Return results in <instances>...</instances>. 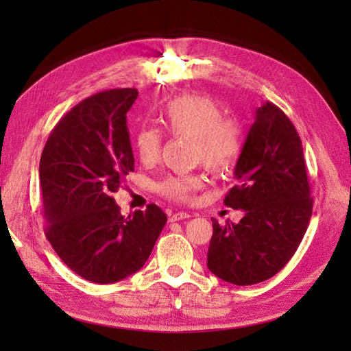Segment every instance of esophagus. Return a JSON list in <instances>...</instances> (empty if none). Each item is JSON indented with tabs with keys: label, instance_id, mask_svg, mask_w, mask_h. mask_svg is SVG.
Segmentation results:
<instances>
[{
	"label": "esophagus",
	"instance_id": "obj_1",
	"mask_svg": "<svg viewBox=\"0 0 351 351\" xmlns=\"http://www.w3.org/2000/svg\"><path fill=\"white\" fill-rule=\"evenodd\" d=\"M191 215L189 213H184V211H178V213H173L169 215V220L170 221H180V220H184V219H190Z\"/></svg>",
	"mask_w": 351,
	"mask_h": 351
}]
</instances>
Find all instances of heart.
Returning <instances> with one entry per match:
<instances>
[{"instance_id": "heart-1", "label": "heart", "mask_w": 351, "mask_h": 351, "mask_svg": "<svg viewBox=\"0 0 351 351\" xmlns=\"http://www.w3.org/2000/svg\"><path fill=\"white\" fill-rule=\"evenodd\" d=\"M160 122L171 137L191 138L190 156L213 173H226L243 151V128L234 117L223 116L220 104L205 95H181L167 102ZM134 147L141 162L152 166L160 160L162 134L155 128H140ZM205 178L199 171L170 175L158 182L161 196L175 202H191L202 190Z\"/></svg>"}]
</instances>
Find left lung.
Listing matches in <instances>:
<instances>
[{
	"mask_svg": "<svg viewBox=\"0 0 351 351\" xmlns=\"http://www.w3.org/2000/svg\"><path fill=\"white\" fill-rule=\"evenodd\" d=\"M226 206L243 210L240 223L213 220L208 268L234 285H255L279 273L306 232L312 199L302 140L273 102L256 110L235 166Z\"/></svg>",
	"mask_w": 351,
	"mask_h": 351,
	"instance_id": "1",
	"label": "left lung"
}]
</instances>
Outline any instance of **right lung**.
I'll list each match as a JSON object with an SVG mask.
<instances>
[{
	"mask_svg": "<svg viewBox=\"0 0 351 351\" xmlns=\"http://www.w3.org/2000/svg\"><path fill=\"white\" fill-rule=\"evenodd\" d=\"M137 96V88L88 96L58 121L40 156L45 235L72 271L95 283L138 271L167 221L155 204L123 217L113 197L134 170L126 113Z\"/></svg>",
	"mask_w": 351,
	"mask_h": 351,
	"instance_id": "obj_1",
	"label": "right lung"
}]
</instances>
